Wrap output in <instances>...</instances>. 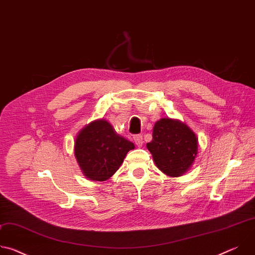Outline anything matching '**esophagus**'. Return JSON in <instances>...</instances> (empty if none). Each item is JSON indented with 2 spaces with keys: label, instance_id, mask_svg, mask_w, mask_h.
I'll return each instance as SVG.
<instances>
[{
  "label": "esophagus",
  "instance_id": "obj_1",
  "mask_svg": "<svg viewBox=\"0 0 255 255\" xmlns=\"http://www.w3.org/2000/svg\"><path fill=\"white\" fill-rule=\"evenodd\" d=\"M133 139H134V142H135V144L137 145L138 147H141V146H142V144H143V138H142L141 135H135V136L133 137Z\"/></svg>",
  "mask_w": 255,
  "mask_h": 255
}]
</instances>
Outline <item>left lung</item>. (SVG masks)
Listing matches in <instances>:
<instances>
[{"mask_svg": "<svg viewBox=\"0 0 255 255\" xmlns=\"http://www.w3.org/2000/svg\"><path fill=\"white\" fill-rule=\"evenodd\" d=\"M157 168L172 177L181 176L193 165L198 154V137L184 122L161 118L152 131V141L146 144Z\"/></svg>", "mask_w": 255, "mask_h": 255, "instance_id": "8db88e82", "label": "left lung"}]
</instances>
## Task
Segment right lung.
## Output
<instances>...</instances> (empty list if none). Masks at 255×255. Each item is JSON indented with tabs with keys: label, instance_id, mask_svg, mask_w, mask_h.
Listing matches in <instances>:
<instances>
[{
	"label": "right lung",
	"instance_id": "right-lung-1",
	"mask_svg": "<svg viewBox=\"0 0 255 255\" xmlns=\"http://www.w3.org/2000/svg\"><path fill=\"white\" fill-rule=\"evenodd\" d=\"M75 156L84 175L94 181L110 178L135 145L105 119L92 121L77 135Z\"/></svg>",
	"mask_w": 255,
	"mask_h": 255
}]
</instances>
